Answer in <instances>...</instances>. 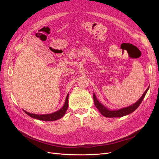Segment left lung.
Segmentation results:
<instances>
[{"instance_id": "1", "label": "left lung", "mask_w": 159, "mask_h": 159, "mask_svg": "<svg viewBox=\"0 0 159 159\" xmlns=\"http://www.w3.org/2000/svg\"><path fill=\"white\" fill-rule=\"evenodd\" d=\"M148 88H149V87L146 89V91L144 92V93L143 94L141 98L139 99L136 103H134L133 105H129V106H128V107H123V108H121L120 109H117V110L109 109L108 108L104 106L103 104H102L99 102L97 98H96L95 93H93V95L94 103H95V107H97V109L99 111V112L102 113V115H103L104 117H109V118L121 117L125 116V115H129L130 113H133L134 111H135L139 107V105H140V104L141 103L142 101L143 100L144 98H145L147 91L148 90Z\"/></svg>"}]
</instances>
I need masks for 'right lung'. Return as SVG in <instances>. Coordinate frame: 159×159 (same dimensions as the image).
Masks as SVG:
<instances>
[{
  "label": "right lung",
  "mask_w": 159,
  "mask_h": 159,
  "mask_svg": "<svg viewBox=\"0 0 159 159\" xmlns=\"http://www.w3.org/2000/svg\"><path fill=\"white\" fill-rule=\"evenodd\" d=\"M68 97H69V93H68L66 96V98L65 100V103L64 105H63L60 109H59L57 111H55L52 113L50 114H45V115H37V114H33L31 113H28L26 111L24 110L28 115H29L30 117L34 118V119H36L38 120H42V121H56V120L59 119L61 118L65 115L67 109L68 108Z\"/></svg>",
  "instance_id": "right-lung-1"
}]
</instances>
